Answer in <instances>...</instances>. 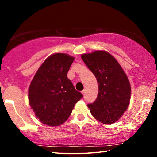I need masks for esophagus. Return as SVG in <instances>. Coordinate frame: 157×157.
Returning <instances> with one entry per match:
<instances>
[{
    "label": "esophagus",
    "mask_w": 157,
    "mask_h": 157,
    "mask_svg": "<svg viewBox=\"0 0 157 157\" xmlns=\"http://www.w3.org/2000/svg\"><path fill=\"white\" fill-rule=\"evenodd\" d=\"M81 93L83 94V95H85V93H86V90H83V91H81Z\"/></svg>",
    "instance_id": "obj_1"
}]
</instances>
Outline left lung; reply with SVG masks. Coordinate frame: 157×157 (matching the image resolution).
<instances>
[{
    "label": "left lung",
    "instance_id": "obj_1",
    "mask_svg": "<svg viewBox=\"0 0 157 157\" xmlns=\"http://www.w3.org/2000/svg\"><path fill=\"white\" fill-rule=\"evenodd\" d=\"M81 59L98 83L95 101L87 105L93 117L104 124H112L121 117L130 101L131 86L125 72L106 51L83 54Z\"/></svg>",
    "mask_w": 157,
    "mask_h": 157
}]
</instances>
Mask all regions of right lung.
Returning a JSON list of instances; mask_svg holds the SVG:
<instances>
[{"instance_id": "add662e5", "label": "right lung", "mask_w": 157, "mask_h": 157, "mask_svg": "<svg viewBox=\"0 0 157 157\" xmlns=\"http://www.w3.org/2000/svg\"><path fill=\"white\" fill-rule=\"evenodd\" d=\"M74 58L65 53L49 56L38 68L29 90L30 106L40 122L50 126L61 125L83 97L68 78Z\"/></svg>"}]
</instances>
